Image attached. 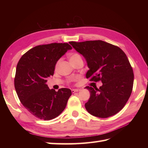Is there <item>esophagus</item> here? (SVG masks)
<instances>
[{"mask_svg": "<svg viewBox=\"0 0 148 148\" xmlns=\"http://www.w3.org/2000/svg\"><path fill=\"white\" fill-rule=\"evenodd\" d=\"M81 90V89H72L71 91H72V93H75V92H79V91Z\"/></svg>", "mask_w": 148, "mask_h": 148, "instance_id": "34e87169", "label": "esophagus"}]
</instances>
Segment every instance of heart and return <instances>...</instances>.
Returning <instances> with one entry per match:
<instances>
[{"label": "heart", "mask_w": 148, "mask_h": 148, "mask_svg": "<svg viewBox=\"0 0 148 148\" xmlns=\"http://www.w3.org/2000/svg\"><path fill=\"white\" fill-rule=\"evenodd\" d=\"M69 60H70L71 63L72 64H74V63L76 62L77 61L79 60H82V58H81V55L79 54V53H72V54H71L70 55H69ZM59 62H60V60L57 62V63L56 64V65H55V68L56 69L58 67V65L59 64Z\"/></svg>", "instance_id": "heart-1"}]
</instances>
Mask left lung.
Returning a JSON list of instances; mask_svg holds the SVG:
<instances>
[{
  "mask_svg": "<svg viewBox=\"0 0 148 148\" xmlns=\"http://www.w3.org/2000/svg\"><path fill=\"white\" fill-rule=\"evenodd\" d=\"M69 43L86 60V77L101 81L102 86H86L90 97L85 108L96 117L106 118L124 108L132 92L134 72L126 54L119 47L101 40Z\"/></svg>",
  "mask_w": 148,
  "mask_h": 148,
  "instance_id": "left-lung-1",
  "label": "left lung"
}]
</instances>
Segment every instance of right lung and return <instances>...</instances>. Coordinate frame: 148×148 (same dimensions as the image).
<instances>
[{
  "label": "right lung",
  "mask_w": 148,
  "mask_h": 148,
  "mask_svg": "<svg viewBox=\"0 0 148 148\" xmlns=\"http://www.w3.org/2000/svg\"><path fill=\"white\" fill-rule=\"evenodd\" d=\"M72 47L68 43H51L34 47L19 60L14 87L21 103L33 116L44 120L57 117L65 109L72 92L50 90L46 78L53 76L58 60Z\"/></svg>",
  "instance_id": "add662e5"
}]
</instances>
